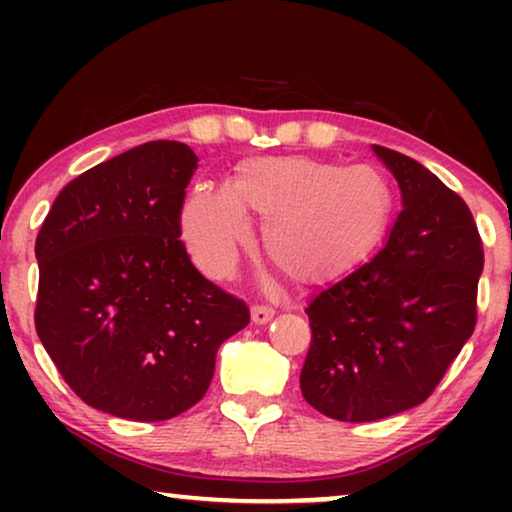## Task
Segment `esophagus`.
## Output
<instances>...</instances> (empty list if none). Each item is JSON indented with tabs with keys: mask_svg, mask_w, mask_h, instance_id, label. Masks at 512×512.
Returning a JSON list of instances; mask_svg holds the SVG:
<instances>
[{
	"mask_svg": "<svg viewBox=\"0 0 512 512\" xmlns=\"http://www.w3.org/2000/svg\"><path fill=\"white\" fill-rule=\"evenodd\" d=\"M275 317V307L272 305H254L251 307V321H254V324H268V321Z\"/></svg>",
	"mask_w": 512,
	"mask_h": 512,
	"instance_id": "obj_1",
	"label": "esophagus"
}]
</instances>
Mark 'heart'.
Segmentation results:
<instances>
[{
    "mask_svg": "<svg viewBox=\"0 0 512 512\" xmlns=\"http://www.w3.org/2000/svg\"><path fill=\"white\" fill-rule=\"evenodd\" d=\"M394 188L370 165L312 156H258L235 167L228 191L198 188L181 209V237L207 277L226 279L263 216L270 261L298 284H324L380 247L394 221Z\"/></svg>",
    "mask_w": 512,
    "mask_h": 512,
    "instance_id": "heart-1",
    "label": "heart"
}]
</instances>
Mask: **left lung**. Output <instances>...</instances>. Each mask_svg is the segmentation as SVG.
<instances>
[{
	"mask_svg": "<svg viewBox=\"0 0 512 512\" xmlns=\"http://www.w3.org/2000/svg\"><path fill=\"white\" fill-rule=\"evenodd\" d=\"M403 209L373 261L307 305L303 398L338 422H375L433 394L478 321L485 265L471 209L436 174L373 146Z\"/></svg>",
	"mask_w": 512,
	"mask_h": 512,
	"instance_id": "obj_1",
	"label": "left lung"
}]
</instances>
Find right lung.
Returning <instances> with one entry per match:
<instances>
[{
  "instance_id": "1",
  "label": "right lung",
  "mask_w": 512,
  "mask_h": 512,
  "mask_svg": "<svg viewBox=\"0 0 512 512\" xmlns=\"http://www.w3.org/2000/svg\"><path fill=\"white\" fill-rule=\"evenodd\" d=\"M198 156L146 142L90 167L55 198L37 235L34 326L90 408L163 422L205 396L216 349L249 307L195 270L181 237Z\"/></svg>"
}]
</instances>
